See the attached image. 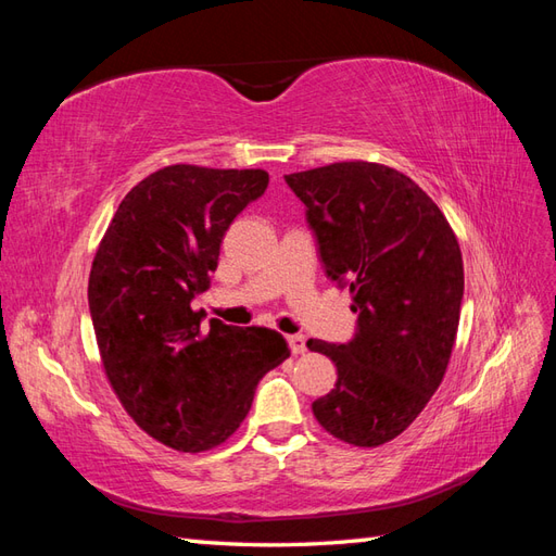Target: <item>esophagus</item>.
Listing matches in <instances>:
<instances>
[{
	"mask_svg": "<svg viewBox=\"0 0 556 556\" xmlns=\"http://www.w3.org/2000/svg\"><path fill=\"white\" fill-rule=\"evenodd\" d=\"M287 341H289V349H291L293 356H299V353L305 351V337L303 334H291V337H287Z\"/></svg>",
	"mask_w": 556,
	"mask_h": 556,
	"instance_id": "obj_1",
	"label": "esophagus"
}]
</instances>
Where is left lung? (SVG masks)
Segmentation results:
<instances>
[{"label":"left lung","instance_id":"obj_1","mask_svg":"<svg viewBox=\"0 0 556 556\" xmlns=\"http://www.w3.org/2000/svg\"><path fill=\"white\" fill-rule=\"evenodd\" d=\"M317 241L327 277L351 291L356 332L346 344L311 339L337 365L313 401L323 428L356 446L404 432L440 387L452 356L464 260L442 210L396 169L337 162L285 176Z\"/></svg>","mask_w":556,"mask_h":556}]
</instances>
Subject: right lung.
<instances>
[{
  "instance_id": "obj_1",
  "label": "right lung",
  "mask_w": 556,
  "mask_h": 556,
  "mask_svg": "<svg viewBox=\"0 0 556 556\" xmlns=\"http://www.w3.org/2000/svg\"><path fill=\"white\" fill-rule=\"evenodd\" d=\"M263 169L164 167L134 186L92 260L88 305L104 372L140 428L179 452L227 440L255 387L289 358L275 329L231 327L191 301L231 222L267 191Z\"/></svg>"
}]
</instances>
